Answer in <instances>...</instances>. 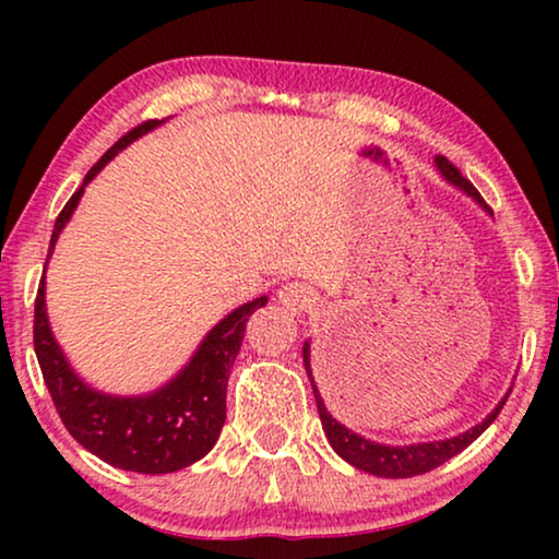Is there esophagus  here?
<instances>
[{
    "label": "esophagus",
    "instance_id": "obj_1",
    "mask_svg": "<svg viewBox=\"0 0 559 559\" xmlns=\"http://www.w3.org/2000/svg\"><path fill=\"white\" fill-rule=\"evenodd\" d=\"M280 302L293 312H308L320 302V295L305 282H289L280 289Z\"/></svg>",
    "mask_w": 559,
    "mask_h": 559
}]
</instances>
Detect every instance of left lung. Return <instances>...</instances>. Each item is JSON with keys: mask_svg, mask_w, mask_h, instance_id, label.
<instances>
[{"mask_svg": "<svg viewBox=\"0 0 559 559\" xmlns=\"http://www.w3.org/2000/svg\"><path fill=\"white\" fill-rule=\"evenodd\" d=\"M435 165H438V173L450 182V186L461 188L465 195L484 205V198H480L478 190L463 178L457 167L450 165L442 155L435 157ZM302 361H305V371H308L312 394H316L320 423H323V432H325L328 442H331V448L343 457V461L354 465V468L371 473V476H379V478H412V476H419V473L438 468V465H442L453 455L461 453V450L468 448L471 442L476 440L496 417H499L501 407L507 404L509 394H511V389H509V392L503 394V400L491 409V415H486V419H480V423L473 425L471 430L453 435V438L430 440V442H412V445H386V442H373L369 438H364V435L348 430L346 425L338 423V419L328 412L323 396H320V392H318L316 377H312V369H310V341H305V346H302Z\"/></svg>", "mask_w": 559, "mask_h": 559, "instance_id": "8db88e82", "label": "left lung"}]
</instances>
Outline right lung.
<instances>
[{
  "mask_svg": "<svg viewBox=\"0 0 559 559\" xmlns=\"http://www.w3.org/2000/svg\"><path fill=\"white\" fill-rule=\"evenodd\" d=\"M165 119L144 121L121 136L98 163L91 167L83 186L75 190L66 209L56 218L50 236L48 259L73 211L79 209L83 190L104 165L129 147L142 134L152 132ZM48 270V262H45ZM266 305V295L243 302L211 328L209 335L190 356V361L155 392L119 396L98 392L86 384L68 364L63 348L52 335L48 308H45V272L35 297V354L40 364L45 386L52 396L66 430L81 442L88 453L121 471L173 473L188 468L216 445L221 427L226 423V386L228 373L239 354L243 331L251 312Z\"/></svg>",
  "mask_w": 559,
  "mask_h": 559,
  "instance_id": "right-lung-1",
  "label": "right lung"
}]
</instances>
